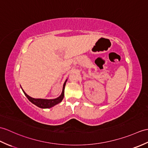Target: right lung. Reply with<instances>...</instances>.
I'll use <instances>...</instances> for the list:
<instances>
[{
  "mask_svg": "<svg viewBox=\"0 0 148 148\" xmlns=\"http://www.w3.org/2000/svg\"><path fill=\"white\" fill-rule=\"evenodd\" d=\"M67 79H66V81H65L64 84L63 85V89H62V92L60 95V97H58L57 98L55 99H40V98H32L31 97H29V95H27L26 92L23 91V90L22 89V90L24 92V94L25 95L26 97H27V98L29 99V101H30L31 102L33 103L34 105H35L36 106H38V107L41 108H49L52 107V106L56 105L57 104L59 103L64 98V89H65V86H66V83L67 82Z\"/></svg>",
  "mask_w": 148,
  "mask_h": 148,
  "instance_id": "1",
  "label": "right lung"
}]
</instances>
